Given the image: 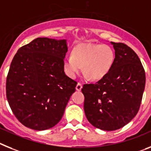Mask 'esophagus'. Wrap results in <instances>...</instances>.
<instances>
[{"label":"esophagus","instance_id":"obj_1","mask_svg":"<svg viewBox=\"0 0 151 151\" xmlns=\"http://www.w3.org/2000/svg\"><path fill=\"white\" fill-rule=\"evenodd\" d=\"M82 87H83V86H82V84L80 83H78L77 84V86H76V90H77V91H81V89H82Z\"/></svg>","mask_w":151,"mask_h":151}]
</instances>
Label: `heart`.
<instances>
[{
	"mask_svg": "<svg viewBox=\"0 0 151 151\" xmlns=\"http://www.w3.org/2000/svg\"><path fill=\"white\" fill-rule=\"evenodd\" d=\"M115 61V52L105 44L77 45L72 51V55L64 59V69L68 77L74 78L82 69L92 81L103 79L112 69Z\"/></svg>",
	"mask_w": 151,
	"mask_h": 151,
	"instance_id": "heart-1",
	"label": "heart"
}]
</instances>
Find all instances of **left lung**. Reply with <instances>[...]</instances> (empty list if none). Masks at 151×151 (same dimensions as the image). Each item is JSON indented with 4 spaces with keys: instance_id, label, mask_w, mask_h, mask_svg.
<instances>
[{
    "instance_id": "8db88e82",
    "label": "left lung",
    "mask_w": 151,
    "mask_h": 151,
    "mask_svg": "<svg viewBox=\"0 0 151 151\" xmlns=\"http://www.w3.org/2000/svg\"><path fill=\"white\" fill-rule=\"evenodd\" d=\"M115 61L108 74L96 83L84 84V112L90 124L115 131L138 112L145 86V72L137 54L123 43L111 42Z\"/></svg>"
}]
</instances>
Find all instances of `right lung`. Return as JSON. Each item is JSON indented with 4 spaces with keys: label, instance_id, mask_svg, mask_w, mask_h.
I'll return each mask as SVG.
<instances>
[{
    "label": "right lung",
    "instance_id": "1",
    "mask_svg": "<svg viewBox=\"0 0 151 151\" xmlns=\"http://www.w3.org/2000/svg\"><path fill=\"white\" fill-rule=\"evenodd\" d=\"M66 39L37 38L21 47L6 77V98L16 118L36 131L59 122L77 82L64 70Z\"/></svg>",
    "mask_w": 151,
    "mask_h": 151
}]
</instances>
